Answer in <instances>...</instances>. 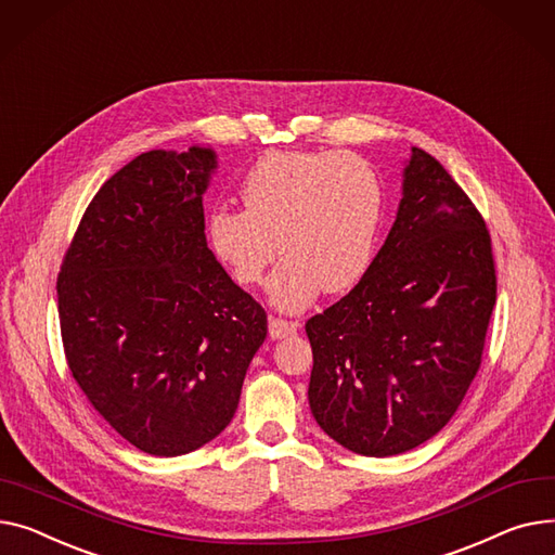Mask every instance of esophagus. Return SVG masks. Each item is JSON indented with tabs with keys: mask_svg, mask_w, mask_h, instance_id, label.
<instances>
[{
	"mask_svg": "<svg viewBox=\"0 0 555 555\" xmlns=\"http://www.w3.org/2000/svg\"><path fill=\"white\" fill-rule=\"evenodd\" d=\"M297 330H299L297 321H285V319L270 317V337L272 339H285V337L294 335Z\"/></svg>",
	"mask_w": 555,
	"mask_h": 555,
	"instance_id": "34e87169",
	"label": "esophagus"
}]
</instances>
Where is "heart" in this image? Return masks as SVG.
I'll list each match as a JSON object with an SVG mask.
<instances>
[{
  "label": "heart",
  "instance_id": "b5f03b06",
  "mask_svg": "<svg viewBox=\"0 0 555 555\" xmlns=\"http://www.w3.org/2000/svg\"><path fill=\"white\" fill-rule=\"evenodd\" d=\"M245 207H216L207 238L232 276L258 285L279 251L268 283L283 312L306 308L319 289L359 283L377 247L386 190L377 169L344 152H272L247 171Z\"/></svg>",
  "mask_w": 555,
  "mask_h": 555
}]
</instances>
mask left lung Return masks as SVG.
<instances>
[{"instance_id": "8db88e82", "label": "left lung", "mask_w": 555, "mask_h": 555, "mask_svg": "<svg viewBox=\"0 0 555 555\" xmlns=\"http://www.w3.org/2000/svg\"><path fill=\"white\" fill-rule=\"evenodd\" d=\"M495 292L485 218L413 146L386 243L346 297L306 323L317 424L365 457L424 444L479 371Z\"/></svg>"}]
</instances>
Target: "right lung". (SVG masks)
I'll list each match as a JSON object with an SVG mask.
<instances>
[{
  "label": "right lung",
  "mask_w": 555,
  "mask_h": 555,
  "mask_svg": "<svg viewBox=\"0 0 555 555\" xmlns=\"http://www.w3.org/2000/svg\"><path fill=\"white\" fill-rule=\"evenodd\" d=\"M207 146L154 150L89 203L57 274L62 344L93 409L142 453L176 457L232 422L268 314L216 261Z\"/></svg>",
  "instance_id": "1"
}]
</instances>
